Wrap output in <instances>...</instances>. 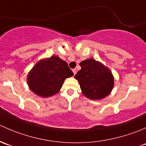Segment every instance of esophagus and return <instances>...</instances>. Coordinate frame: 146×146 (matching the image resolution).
Listing matches in <instances>:
<instances>
[{
	"instance_id": "obj_1",
	"label": "esophagus",
	"mask_w": 146,
	"mask_h": 146,
	"mask_svg": "<svg viewBox=\"0 0 146 146\" xmlns=\"http://www.w3.org/2000/svg\"><path fill=\"white\" fill-rule=\"evenodd\" d=\"M72 72H73V73H74V74H76V72H77V70H76V68H74V69H73L72 70Z\"/></svg>"
}]
</instances>
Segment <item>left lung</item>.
Instances as JSON below:
<instances>
[{"instance_id": "obj_1", "label": "left lung", "mask_w": 146, "mask_h": 146, "mask_svg": "<svg viewBox=\"0 0 146 146\" xmlns=\"http://www.w3.org/2000/svg\"><path fill=\"white\" fill-rule=\"evenodd\" d=\"M82 69L74 76L80 84L82 94L91 100H100L108 96L114 86L110 70L94 59L80 62Z\"/></svg>"}]
</instances>
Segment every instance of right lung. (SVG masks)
Segmentation results:
<instances>
[{
	"instance_id": "right-lung-1",
	"label": "right lung",
	"mask_w": 146,
	"mask_h": 146,
	"mask_svg": "<svg viewBox=\"0 0 146 146\" xmlns=\"http://www.w3.org/2000/svg\"><path fill=\"white\" fill-rule=\"evenodd\" d=\"M68 64L58 56L40 60L28 74L30 89L40 97H50L58 94L66 78L73 76Z\"/></svg>"
}]
</instances>
